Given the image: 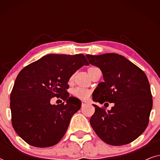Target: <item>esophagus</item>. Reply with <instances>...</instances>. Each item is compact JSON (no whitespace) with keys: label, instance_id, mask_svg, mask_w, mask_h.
I'll return each instance as SVG.
<instances>
[{"label":"esophagus","instance_id":"1","mask_svg":"<svg viewBox=\"0 0 160 160\" xmlns=\"http://www.w3.org/2000/svg\"><path fill=\"white\" fill-rule=\"evenodd\" d=\"M87 104V102L86 101V100H82V106H84L85 105Z\"/></svg>","mask_w":160,"mask_h":160}]
</instances>
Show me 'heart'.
<instances>
[{"instance_id":"b5f03b06","label":"heart","mask_w":160,"mask_h":160,"mask_svg":"<svg viewBox=\"0 0 160 160\" xmlns=\"http://www.w3.org/2000/svg\"><path fill=\"white\" fill-rule=\"evenodd\" d=\"M95 68L96 67H91L88 69V71H88V73H89V76H90L92 71L93 69H95ZM73 77H74L73 75L71 76V78H70V79H69L70 82H73ZM72 93H73L74 97L77 98H78V99H82V100L87 99V98H88L89 97V95H90V91L87 90V89H81V88L74 89L73 92H72Z\"/></svg>"}]
</instances>
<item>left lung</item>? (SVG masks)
Instances as JSON below:
<instances>
[{
    "label": "left lung",
    "instance_id": "obj_1",
    "mask_svg": "<svg viewBox=\"0 0 160 160\" xmlns=\"http://www.w3.org/2000/svg\"><path fill=\"white\" fill-rule=\"evenodd\" d=\"M86 57L91 65L101 70L104 79L93 92V100L100 104L114 103L110 111L93 105L95 111L89 120L92 128L109 145L131 143L144 132L149 121L153 102L147 76L120 54Z\"/></svg>",
    "mask_w": 160,
    "mask_h": 160
}]
</instances>
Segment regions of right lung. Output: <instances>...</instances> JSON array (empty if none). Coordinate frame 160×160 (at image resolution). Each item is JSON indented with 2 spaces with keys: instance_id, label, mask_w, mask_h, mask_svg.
<instances>
[{
  "instance_id": "obj_1",
  "label": "right lung",
  "mask_w": 160,
  "mask_h": 160,
  "mask_svg": "<svg viewBox=\"0 0 160 160\" xmlns=\"http://www.w3.org/2000/svg\"><path fill=\"white\" fill-rule=\"evenodd\" d=\"M89 62L82 54H51L24 68L17 76L10 96L12 122L15 132L29 145H55L62 138L74 113L82 106L66 91L71 76ZM67 101L52 105V97Z\"/></svg>"
}]
</instances>
